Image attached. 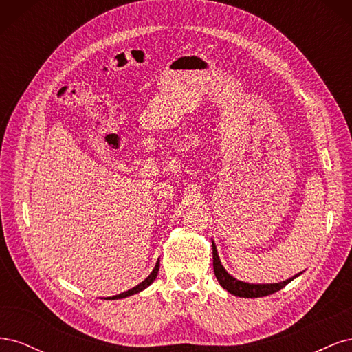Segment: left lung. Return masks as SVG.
Returning a JSON list of instances; mask_svg holds the SVG:
<instances>
[{
    "label": "left lung",
    "mask_w": 352,
    "mask_h": 352,
    "mask_svg": "<svg viewBox=\"0 0 352 352\" xmlns=\"http://www.w3.org/2000/svg\"><path fill=\"white\" fill-rule=\"evenodd\" d=\"M212 243V267H214V274L219 280V283L225 287V289L233 295L236 296H242V298H258V296H267L272 295L274 292L280 291L282 287H285L287 283L291 280H294L295 278H298L301 273L295 274L294 278L291 279H286L283 282L279 283H247V282H242L233 278L230 276L226 269L223 267V264L219 258V254H217V248H216V243L214 241H211Z\"/></svg>",
    "instance_id": "obj_1"
}]
</instances>
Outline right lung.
I'll use <instances>...</instances> for the list:
<instances>
[{"label": "right lung", "mask_w": 352, "mask_h": 352, "mask_svg": "<svg viewBox=\"0 0 352 352\" xmlns=\"http://www.w3.org/2000/svg\"><path fill=\"white\" fill-rule=\"evenodd\" d=\"M158 269H160V261H157V264H155V267H154V270L151 272V274L148 276V278L144 280V282H141L140 285H136L135 287H132V289H129V291H126V292H122V294H119V295H114V296H109L107 300H120V298H126V296H131V295H135V294H138V292H141V291H144L145 287H148L150 286L154 280H155V278H157V274H158Z\"/></svg>", "instance_id": "1"}]
</instances>
